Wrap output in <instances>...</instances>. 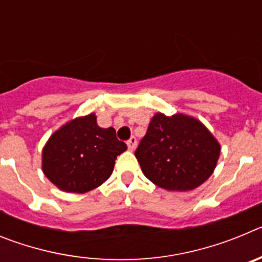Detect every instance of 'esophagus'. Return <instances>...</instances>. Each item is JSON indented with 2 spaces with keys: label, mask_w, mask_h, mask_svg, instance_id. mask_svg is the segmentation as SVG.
Listing matches in <instances>:
<instances>
[{
  "label": "esophagus",
  "mask_w": 262,
  "mask_h": 262,
  "mask_svg": "<svg viewBox=\"0 0 262 262\" xmlns=\"http://www.w3.org/2000/svg\"><path fill=\"white\" fill-rule=\"evenodd\" d=\"M127 147H128L129 151H134L136 147V138L135 136H131V138L127 140Z\"/></svg>",
  "instance_id": "1"
}]
</instances>
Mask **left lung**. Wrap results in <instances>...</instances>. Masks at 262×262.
<instances>
[{"label":"left lung","mask_w":262,"mask_h":262,"mask_svg":"<svg viewBox=\"0 0 262 262\" xmlns=\"http://www.w3.org/2000/svg\"><path fill=\"white\" fill-rule=\"evenodd\" d=\"M221 144L198 119L185 114L157 113L136 148L143 173L159 187L193 190L212 174Z\"/></svg>","instance_id":"left-lung-1"}]
</instances>
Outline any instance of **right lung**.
Listing matches in <instances>:
<instances>
[{"mask_svg": "<svg viewBox=\"0 0 262 262\" xmlns=\"http://www.w3.org/2000/svg\"><path fill=\"white\" fill-rule=\"evenodd\" d=\"M126 149L113 127H99L96 114H89L69 120L51 135L41 152V169L60 190L82 194L110 177L115 159Z\"/></svg>", "mask_w": 262, "mask_h": 262, "instance_id": "add662e5", "label": "right lung"}]
</instances>
